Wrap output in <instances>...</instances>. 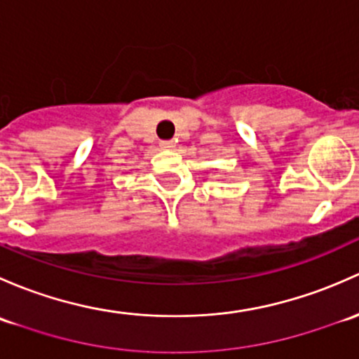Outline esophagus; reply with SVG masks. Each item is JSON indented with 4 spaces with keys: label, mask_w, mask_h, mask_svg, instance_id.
<instances>
[{
    "label": "esophagus",
    "mask_w": 359,
    "mask_h": 359,
    "mask_svg": "<svg viewBox=\"0 0 359 359\" xmlns=\"http://www.w3.org/2000/svg\"><path fill=\"white\" fill-rule=\"evenodd\" d=\"M158 147L164 150H171L172 147H175V142H171V140H162V142L158 143Z\"/></svg>",
    "instance_id": "34e87169"
}]
</instances>
